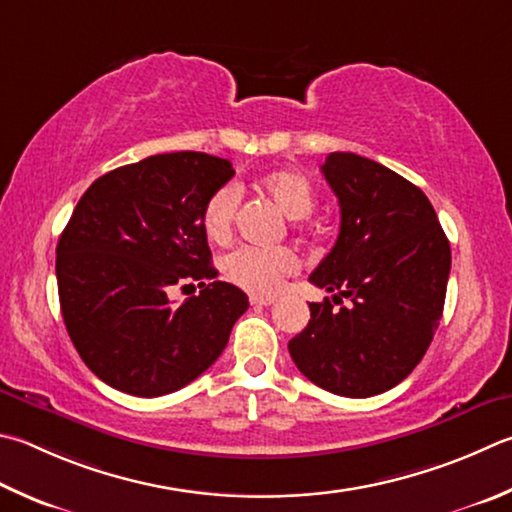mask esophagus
Masks as SVG:
<instances>
[{
  "label": "esophagus",
  "mask_w": 512,
  "mask_h": 512,
  "mask_svg": "<svg viewBox=\"0 0 512 512\" xmlns=\"http://www.w3.org/2000/svg\"><path fill=\"white\" fill-rule=\"evenodd\" d=\"M275 297H262V295H250V304L253 306H271Z\"/></svg>",
  "instance_id": "34e87169"
}]
</instances>
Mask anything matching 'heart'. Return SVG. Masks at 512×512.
<instances>
[{
    "label": "heart",
    "mask_w": 512,
    "mask_h": 512,
    "mask_svg": "<svg viewBox=\"0 0 512 512\" xmlns=\"http://www.w3.org/2000/svg\"><path fill=\"white\" fill-rule=\"evenodd\" d=\"M257 185L286 217L304 219L306 215H311L315 206V192L311 181L304 174L275 170L264 174ZM237 203L239 190L230 183L221 185L206 201L201 212V226L212 241H226L232 235ZM297 268H300V257L295 255V250L286 246H239L230 250L224 262H221V271H224L228 282L255 295L277 293L286 277L293 275Z\"/></svg>",
    "instance_id": "1"
}]
</instances>
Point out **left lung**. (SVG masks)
<instances>
[{
  "label": "left lung",
  "instance_id": "8db88e82",
  "mask_svg": "<svg viewBox=\"0 0 512 512\" xmlns=\"http://www.w3.org/2000/svg\"><path fill=\"white\" fill-rule=\"evenodd\" d=\"M322 174L340 203V235L309 282L336 291L311 302V320L288 342L302 374L331 394L367 398L412 374L439 327L450 241L430 199L365 156L331 152Z\"/></svg>",
  "mask_w": 512,
  "mask_h": 512
}]
</instances>
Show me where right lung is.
Returning <instances> with one entry per match:
<instances>
[{
    "label": "right lung",
    "instance_id": "add662e5",
    "mask_svg": "<svg viewBox=\"0 0 512 512\" xmlns=\"http://www.w3.org/2000/svg\"><path fill=\"white\" fill-rule=\"evenodd\" d=\"M232 174L219 156L156 154L102 174L82 194L55 248V275L73 347L102 383L163 396L226 349L248 297L209 282L217 271L201 212ZM194 281L200 295L174 307L171 288Z\"/></svg>",
    "mask_w": 512,
    "mask_h": 512
}]
</instances>
